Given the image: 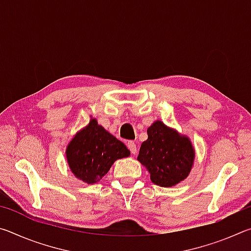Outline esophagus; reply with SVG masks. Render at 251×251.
I'll list each match as a JSON object with an SVG mask.
<instances>
[{"mask_svg": "<svg viewBox=\"0 0 251 251\" xmlns=\"http://www.w3.org/2000/svg\"><path fill=\"white\" fill-rule=\"evenodd\" d=\"M127 147H128V150L130 151V152L133 155H135L136 152H137V147H136V144L133 141L128 142V144H127Z\"/></svg>", "mask_w": 251, "mask_h": 251, "instance_id": "esophagus-1", "label": "esophagus"}]
</instances>
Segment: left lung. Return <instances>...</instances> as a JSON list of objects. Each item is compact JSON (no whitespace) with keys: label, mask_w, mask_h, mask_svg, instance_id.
I'll list each match as a JSON object with an SVG mask.
<instances>
[{"label":"left lung","mask_w":251,"mask_h":251,"mask_svg":"<svg viewBox=\"0 0 251 251\" xmlns=\"http://www.w3.org/2000/svg\"><path fill=\"white\" fill-rule=\"evenodd\" d=\"M147 135L137 159L150 172L151 180L160 187H173L186 179L195 159L190 139L160 121L148 127Z\"/></svg>","instance_id":"obj_1"}]
</instances>
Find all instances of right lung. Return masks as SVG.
I'll list each match as a JSON object with an SVG mask.
<instances>
[{"label":"right lung","mask_w":251,"mask_h":251,"mask_svg":"<svg viewBox=\"0 0 251 251\" xmlns=\"http://www.w3.org/2000/svg\"><path fill=\"white\" fill-rule=\"evenodd\" d=\"M129 155L124 144L97 124L94 118L74 136L66 148V158L72 173L90 185L99 182L114 161Z\"/></svg>","instance_id":"right-lung-1"}]
</instances>
